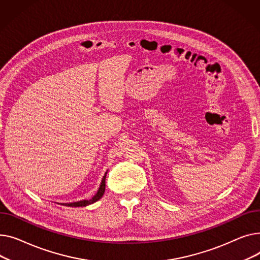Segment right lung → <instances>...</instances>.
Instances as JSON below:
<instances>
[{"label": "right lung", "mask_w": 260, "mask_h": 260, "mask_svg": "<svg viewBox=\"0 0 260 260\" xmlns=\"http://www.w3.org/2000/svg\"><path fill=\"white\" fill-rule=\"evenodd\" d=\"M106 175H107V172L105 173V175H104V177H103V179H102V184H101V186H100V188H99L98 193H96L92 198H91V200H89V201H86V200H85V201L76 202V203L60 204V205L66 206V207H74V208H76V207H86V206H88V205H91V204H93V203L98 202L99 200H101L102 196L104 195V192H105V188H106Z\"/></svg>", "instance_id": "add662e5"}]
</instances>
